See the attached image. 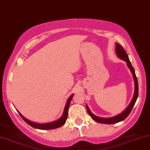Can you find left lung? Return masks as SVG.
I'll return each instance as SVG.
<instances>
[{
	"mask_svg": "<svg viewBox=\"0 0 150 150\" xmlns=\"http://www.w3.org/2000/svg\"><path fill=\"white\" fill-rule=\"evenodd\" d=\"M115 45H116L115 51H116V54H117V57H118L119 58H120L121 59H123V61H125V62L127 63V66L128 67L129 69H130L131 73L132 74L134 81V93L133 97L132 99L129 104L128 105V106H127L126 108L122 112L116 116H114L112 117L103 118V117H97V116L93 115V114L91 112V111L90 110L88 106L86 105L87 112L88 113V115L91 117V118L93 119V120L97 121V122L104 123V124H113V123L120 122V121L124 120L127 116L129 115V113L131 112L132 109L133 108L134 105L136 101H137V99L138 98V95H139V85H138L137 77L136 76L134 69V68L131 64L130 61H129L128 55H127V54L126 53V51H125L124 49H123V48L121 47L119 44L116 43Z\"/></svg>",
	"mask_w": 150,
	"mask_h": 150,
	"instance_id": "8db88e82",
	"label": "left lung"
}]
</instances>
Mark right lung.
<instances>
[{
    "instance_id": "1",
    "label": "right lung",
    "mask_w": 150,
    "mask_h": 150,
    "mask_svg": "<svg viewBox=\"0 0 150 150\" xmlns=\"http://www.w3.org/2000/svg\"><path fill=\"white\" fill-rule=\"evenodd\" d=\"M73 95H74L73 94H72V95L69 97V99H67L62 117L59 119H57L56 121H52V122L46 123H38L32 122V121L28 120L27 119L25 118V117H24L18 111V112L20 115L22 117V118L23 119V120L25 121L26 123H28L29 125H31V127H34V128L39 129H53L57 128V127L62 126V125L65 123L66 121H67V116H68V110H69L70 103H71V101L72 100V99H73Z\"/></svg>"
}]
</instances>
